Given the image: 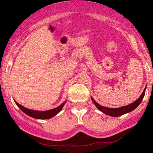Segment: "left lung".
Here are the masks:
<instances>
[{"label": "left lung", "mask_w": 153, "mask_h": 153, "mask_svg": "<svg viewBox=\"0 0 153 153\" xmlns=\"http://www.w3.org/2000/svg\"><path fill=\"white\" fill-rule=\"evenodd\" d=\"M146 87L144 88L143 89L142 94L141 95V96L138 98L135 101H134L133 103L132 104H129V105H126V106H121V107H118V108H109V107H106V106H103L101 105H100L99 104L96 102L93 98L91 97V99H92V102L94 103L96 107L99 109L101 112H102L103 113L106 114V115H109V116H112V117H118V116H121V115H124L126 113H129V112H132V110L135 109L140 104L141 102L142 101L143 96H144V94H145V91H146Z\"/></svg>", "instance_id": "obj_1"}]
</instances>
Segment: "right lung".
<instances>
[{
	"instance_id": "add662e5",
	"label": "right lung",
	"mask_w": 153,
	"mask_h": 153,
	"mask_svg": "<svg viewBox=\"0 0 153 153\" xmlns=\"http://www.w3.org/2000/svg\"><path fill=\"white\" fill-rule=\"evenodd\" d=\"M15 104H16V105L21 109V111H23L24 113L27 114L29 116L32 117V118H35V119H49V118H52V117H54L55 115H56L57 114L59 113V112H61V109L64 107V104L67 102V101H65L64 103H62V104L60 106H58V107L46 111H38L33 110V109H29L24 107V106H23L22 105H21V104H19L15 101Z\"/></svg>"
}]
</instances>
